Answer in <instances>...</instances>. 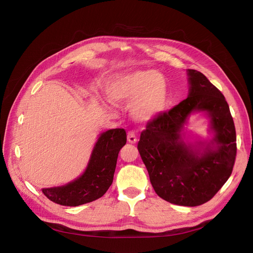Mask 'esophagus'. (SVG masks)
<instances>
[{
	"label": "esophagus",
	"instance_id": "obj_1",
	"mask_svg": "<svg viewBox=\"0 0 253 253\" xmlns=\"http://www.w3.org/2000/svg\"><path fill=\"white\" fill-rule=\"evenodd\" d=\"M136 141H137V137H136V134L134 133V132H128L127 133V142L128 143H131V144H134V143H136Z\"/></svg>",
	"mask_w": 253,
	"mask_h": 253
}]
</instances>
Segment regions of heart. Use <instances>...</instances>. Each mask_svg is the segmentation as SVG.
<instances>
[{
	"label": "heart",
	"mask_w": 253,
	"mask_h": 253,
	"mask_svg": "<svg viewBox=\"0 0 253 253\" xmlns=\"http://www.w3.org/2000/svg\"><path fill=\"white\" fill-rule=\"evenodd\" d=\"M108 97L115 104L133 103V112L141 120L160 115L167 107L168 85L155 70H137L116 76L107 86Z\"/></svg>",
	"instance_id": "obj_1"
}]
</instances>
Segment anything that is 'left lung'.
I'll return each instance as SVG.
<instances>
[{"label":"left lung","instance_id":"left-lung-1","mask_svg":"<svg viewBox=\"0 0 253 253\" xmlns=\"http://www.w3.org/2000/svg\"><path fill=\"white\" fill-rule=\"evenodd\" d=\"M187 74L188 97L147 123L137 149L160 198L196 207L209 201L231 176L237 153L236 130L224 95L201 72L188 69ZM194 111H206L215 132L203 152L185 144L180 134Z\"/></svg>","mask_w":253,"mask_h":253}]
</instances>
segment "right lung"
<instances>
[{
  "label": "right lung",
  "instance_id": "obj_1",
  "mask_svg": "<svg viewBox=\"0 0 253 253\" xmlns=\"http://www.w3.org/2000/svg\"><path fill=\"white\" fill-rule=\"evenodd\" d=\"M126 143L125 128H112L102 133L82 175L64 186L43 188V194L53 203L68 207L100 198L112 184L118 154Z\"/></svg>",
  "mask_w": 253,
  "mask_h": 253
}]
</instances>
